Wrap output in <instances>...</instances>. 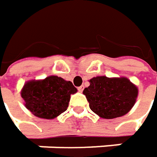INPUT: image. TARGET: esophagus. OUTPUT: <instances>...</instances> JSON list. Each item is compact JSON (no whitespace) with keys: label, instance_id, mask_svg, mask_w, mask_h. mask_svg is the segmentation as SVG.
<instances>
[{"label":"esophagus","instance_id":"34e87169","mask_svg":"<svg viewBox=\"0 0 157 157\" xmlns=\"http://www.w3.org/2000/svg\"><path fill=\"white\" fill-rule=\"evenodd\" d=\"M83 89H84V86H83V85H82V86L78 87V91L80 92V93H82V92L83 91Z\"/></svg>","mask_w":157,"mask_h":157}]
</instances>
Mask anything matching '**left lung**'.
Wrapping results in <instances>:
<instances>
[{
  "label": "left lung",
  "mask_w": 157,
  "mask_h": 157,
  "mask_svg": "<svg viewBox=\"0 0 157 157\" xmlns=\"http://www.w3.org/2000/svg\"><path fill=\"white\" fill-rule=\"evenodd\" d=\"M82 93L90 109L102 119H115L126 115L136 103L138 89L127 77L96 76Z\"/></svg>",
  "instance_id": "1"
}]
</instances>
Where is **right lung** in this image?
<instances>
[{
    "instance_id": "obj_1",
    "label": "right lung",
    "mask_w": 157,
    "mask_h": 157,
    "mask_svg": "<svg viewBox=\"0 0 157 157\" xmlns=\"http://www.w3.org/2000/svg\"><path fill=\"white\" fill-rule=\"evenodd\" d=\"M77 93L72 82L62 77L50 75L43 80H30L21 89L25 107L34 116L53 120L64 112L71 94Z\"/></svg>"
}]
</instances>
